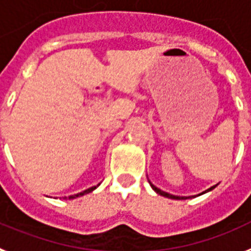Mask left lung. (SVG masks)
I'll use <instances>...</instances> for the list:
<instances>
[{"instance_id":"left-lung-1","label":"left lung","mask_w":251,"mask_h":251,"mask_svg":"<svg viewBox=\"0 0 251 251\" xmlns=\"http://www.w3.org/2000/svg\"><path fill=\"white\" fill-rule=\"evenodd\" d=\"M149 183H150L151 188H152V190H154V191L156 192V194H159V195H160V196H164V198H168V199H175V200H186V199H191V198H196V196L204 195V194H206V192H209V191H212V190H214V188L217 187V186H218V183H217V185L212 186V187L208 188V190H205V191H202L201 194H199V195H194V196H177V195H172V194H169V192L163 191V190H160V188H158V187H156V186L152 185V183H151L150 181H149Z\"/></svg>"}]
</instances>
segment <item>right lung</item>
Wrapping results in <instances>:
<instances>
[{"mask_svg": "<svg viewBox=\"0 0 251 251\" xmlns=\"http://www.w3.org/2000/svg\"><path fill=\"white\" fill-rule=\"evenodd\" d=\"M99 186H100V183H99V185H96V186H92V187H90V188H87V190H84V191L79 192V194H75V195H72V196H69V198H64V199H65V200H73V199L80 198V196L87 195V194H90V192H92L93 190H96V188L99 187Z\"/></svg>", "mask_w": 251, "mask_h": 251, "instance_id": "right-lung-1", "label": "right lung"}]
</instances>
